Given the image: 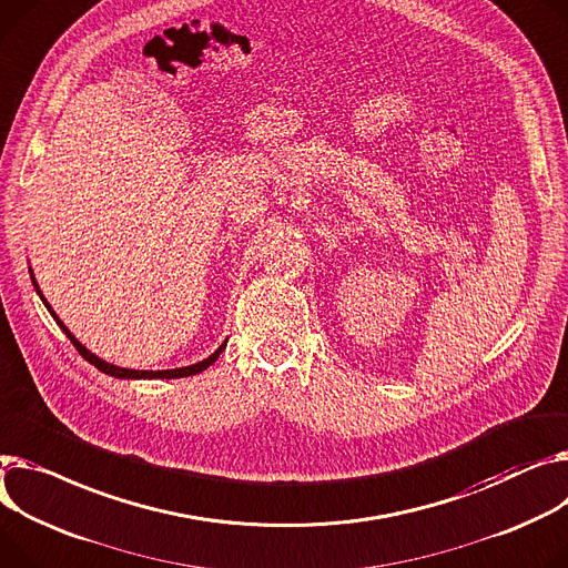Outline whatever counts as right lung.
Instances as JSON below:
<instances>
[{
	"label": "right lung",
	"instance_id": "obj_1",
	"mask_svg": "<svg viewBox=\"0 0 568 568\" xmlns=\"http://www.w3.org/2000/svg\"><path fill=\"white\" fill-rule=\"evenodd\" d=\"M29 274H31V283H33V287H36V292H38V296L43 298V304H45V308L50 311V315L57 320V324L61 326V331L70 337V343L74 345V349H78L91 365H95L100 372H104V374H109V376H116V379H180V376H192V374H199V372H203V369H207L219 356H221V352L225 349V343H229V339H223V345L212 354V356H207V358H203V361H199V363H194V365H189V367H175V369H128V367H119V365H111V363H106V361H102V358H98L95 354H91L78 337H74L72 333H70V328L57 317V313L52 311V306L48 304L45 301V296H43V292H41V287H38V283H36V278H33V272L29 270Z\"/></svg>",
	"mask_w": 568,
	"mask_h": 568
}]
</instances>
